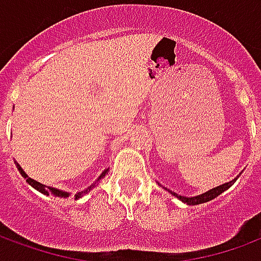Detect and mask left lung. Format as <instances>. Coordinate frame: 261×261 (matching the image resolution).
I'll use <instances>...</instances> for the list:
<instances>
[{
	"instance_id": "8db88e82",
	"label": "left lung",
	"mask_w": 261,
	"mask_h": 261,
	"mask_svg": "<svg viewBox=\"0 0 261 261\" xmlns=\"http://www.w3.org/2000/svg\"><path fill=\"white\" fill-rule=\"evenodd\" d=\"M238 179V177H236ZM236 179L233 180L228 181V183H224V185H221V186L215 187V189H211V190H208L207 193H204V194H200V196H196V197H183V196H179V194H176V193L170 192L173 196H176L179 200H181L183 202H187L189 205H197V204H202V202H207L210 200H213L215 197H218L221 193H224L226 189H229L233 183L236 181Z\"/></svg>"
}]
</instances>
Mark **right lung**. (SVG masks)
I'll return each instance as SVG.
<instances>
[{
    "mask_svg": "<svg viewBox=\"0 0 261 261\" xmlns=\"http://www.w3.org/2000/svg\"><path fill=\"white\" fill-rule=\"evenodd\" d=\"M16 168H18V170H19V172H20V175H22V176H23V177H25L26 181H28V183H29L31 186L35 187L36 190H39V192H40V193H43V194H47V196H50V194H54V196H57V197H64V198H65V197H68V196H69L68 193L63 192V190H59V189H53V187L44 186V185H42V183H39V181H36V180H33V179H31V177H29V176L26 175L25 172H23V169H22V168H20V166H19V165H18V164H16ZM108 170H109V169L105 170V172H103L102 175L99 176V179H97V180H100V179H103V177L106 176V173H108ZM95 185H96V183H93V185H92L91 187H88V189H85L84 192L76 193V194H75V196H74V197H75V200H76V198H81V197L84 196V194H86V193H88V192H91L92 189L95 187Z\"/></svg>",
    "mask_w": 261,
    "mask_h": 261,
    "instance_id": "right-lung-1",
    "label": "right lung"
}]
</instances>
